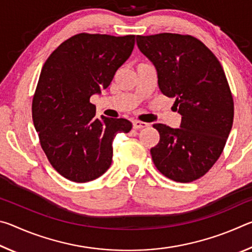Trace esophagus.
I'll list each match as a JSON object with an SVG mask.
<instances>
[{
	"instance_id": "obj_1",
	"label": "esophagus",
	"mask_w": 252,
	"mask_h": 252,
	"mask_svg": "<svg viewBox=\"0 0 252 252\" xmlns=\"http://www.w3.org/2000/svg\"><path fill=\"white\" fill-rule=\"evenodd\" d=\"M132 125H133V127H134V129H142V127H146V126H149V123H147V122H141V121L135 120V121H133V123H132Z\"/></svg>"
}]
</instances>
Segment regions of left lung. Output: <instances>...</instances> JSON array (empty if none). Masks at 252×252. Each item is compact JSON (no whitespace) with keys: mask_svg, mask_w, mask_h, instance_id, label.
<instances>
[{"mask_svg":"<svg viewBox=\"0 0 252 252\" xmlns=\"http://www.w3.org/2000/svg\"><path fill=\"white\" fill-rule=\"evenodd\" d=\"M139 50L156 66L158 84L174 97L181 125L153 126L160 141L150 152L159 171L177 182L204 176L223 151L233 122V99L219 60L191 35H136Z\"/></svg>","mask_w":252,"mask_h":252,"instance_id":"8db88e82","label":"left lung"}]
</instances>
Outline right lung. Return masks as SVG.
Returning a JSON list of instances; mask_svg holds the SVG:
<instances>
[{
	"mask_svg": "<svg viewBox=\"0 0 252 252\" xmlns=\"http://www.w3.org/2000/svg\"><path fill=\"white\" fill-rule=\"evenodd\" d=\"M135 35L80 33L55 49L42 67L32 102L41 147L62 177L88 182L112 163V142L127 133L126 119L95 118L93 94H100L134 48Z\"/></svg>",
	"mask_w": 252,
	"mask_h": 252,
	"instance_id": "right-lung-1",
	"label": "right lung"
}]
</instances>
